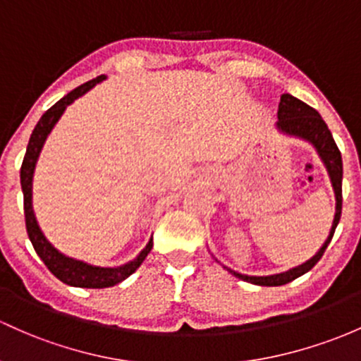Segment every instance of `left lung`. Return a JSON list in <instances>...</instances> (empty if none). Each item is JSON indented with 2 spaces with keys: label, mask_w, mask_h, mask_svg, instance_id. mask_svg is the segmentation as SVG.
I'll return each mask as SVG.
<instances>
[{
  "label": "left lung",
  "mask_w": 361,
  "mask_h": 361,
  "mask_svg": "<svg viewBox=\"0 0 361 361\" xmlns=\"http://www.w3.org/2000/svg\"><path fill=\"white\" fill-rule=\"evenodd\" d=\"M277 127L282 133L298 135V137H303L306 141L312 142L315 146V149L319 151L322 161L327 166V172L331 176L332 188L336 192V215L334 222H332L331 234H329L327 241L324 243V246L320 247L319 253L313 258H310L308 262L303 265L296 267V269H290L284 274L277 275H269V277H250V275H243L231 270V274H234L235 277L241 279V281L251 282V284L257 286H284L288 282L294 281L300 275H303L312 270L317 265V262L322 258L324 251L327 250L329 243H331L334 231L339 224L341 219V210H343V160H341V151L337 148L334 137H332L331 130H329L327 123L324 122V118L320 117L319 111L315 108L308 106V104L301 102V99L294 98L290 94H282L281 103H279L277 110Z\"/></svg>",
  "instance_id": "8db88e82"
}]
</instances>
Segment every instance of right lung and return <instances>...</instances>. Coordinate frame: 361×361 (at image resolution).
Masks as SVG:
<instances>
[{"label": "right lung", "mask_w": 361, "mask_h": 361, "mask_svg": "<svg viewBox=\"0 0 361 361\" xmlns=\"http://www.w3.org/2000/svg\"><path fill=\"white\" fill-rule=\"evenodd\" d=\"M104 75L96 77V79L89 80V82L82 84V86L75 87L73 91L68 92L67 96L60 99V102L53 104L48 111L39 118L37 126L34 127L32 134H30L29 145H27V151L24 161H22L20 169V184L22 191H24V213H25V227L27 234H29L30 243H32L34 250L39 255V258L44 262V265L48 267L49 272L55 275L56 279H60L65 284L73 286V288H89V289H103V288H111V286L118 284L123 279L129 277L130 274H134L139 269L145 258L148 257V253L153 247V238L146 244L145 250L139 253V257L129 262L127 265L117 267V269H102V267H92L87 263L79 262V259H73L61 255L60 251H56L55 247L49 244L48 239L44 238V234L41 232L39 226L36 222V216L32 212V173L34 166H36L37 157H39L42 145H44L46 137L51 133V129L55 127L58 118L61 117V114L65 111V108L68 104L73 103V99H77L79 96L86 94L91 87H94L96 84L102 82Z\"/></svg>", "instance_id": "right-lung-1"}]
</instances>
